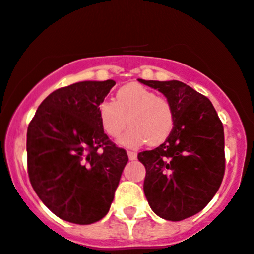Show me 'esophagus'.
<instances>
[{"instance_id": "34e87169", "label": "esophagus", "mask_w": 254, "mask_h": 254, "mask_svg": "<svg viewBox=\"0 0 254 254\" xmlns=\"http://www.w3.org/2000/svg\"><path fill=\"white\" fill-rule=\"evenodd\" d=\"M127 156L130 160H135L137 157V154L135 151H127Z\"/></svg>"}]
</instances>
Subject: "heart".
I'll return each instance as SVG.
<instances>
[{"label": "heart", "instance_id": "heart-1", "mask_svg": "<svg viewBox=\"0 0 254 254\" xmlns=\"http://www.w3.org/2000/svg\"><path fill=\"white\" fill-rule=\"evenodd\" d=\"M98 115L103 130L113 139H118L127 124L131 125L120 139V144L127 147H139L146 142L152 146L162 144L175 127L170 100L137 83L120 88L115 102L103 100L98 105Z\"/></svg>", "mask_w": 254, "mask_h": 254}]
</instances>
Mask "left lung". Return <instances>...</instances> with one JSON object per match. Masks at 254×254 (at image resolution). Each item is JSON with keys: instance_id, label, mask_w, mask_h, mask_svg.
Listing matches in <instances>:
<instances>
[{"instance_id": "obj_1", "label": "left lung", "mask_w": 254, "mask_h": 254, "mask_svg": "<svg viewBox=\"0 0 254 254\" xmlns=\"http://www.w3.org/2000/svg\"><path fill=\"white\" fill-rule=\"evenodd\" d=\"M171 103L175 127L164 144L137 154L146 169L144 192L151 210L167 221H181L207 206L226 167L225 132L212 103L179 80L139 79Z\"/></svg>"}]
</instances>
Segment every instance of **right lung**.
<instances>
[{
    "label": "right lung",
    "mask_w": 254,
    "mask_h": 254,
    "mask_svg": "<svg viewBox=\"0 0 254 254\" xmlns=\"http://www.w3.org/2000/svg\"><path fill=\"white\" fill-rule=\"evenodd\" d=\"M114 80L74 83L48 95L27 129L32 187L56 216L90 225L109 211L127 151L103 130L98 105Z\"/></svg>",
    "instance_id": "add662e5"
}]
</instances>
